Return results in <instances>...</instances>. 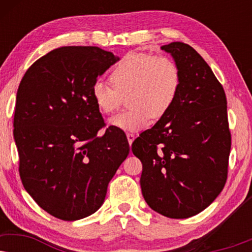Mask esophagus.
<instances>
[{"instance_id": "1", "label": "esophagus", "mask_w": 252, "mask_h": 252, "mask_svg": "<svg viewBox=\"0 0 252 252\" xmlns=\"http://www.w3.org/2000/svg\"><path fill=\"white\" fill-rule=\"evenodd\" d=\"M126 136H127V141H128V143L132 144L134 139H135V135H134L133 133H127Z\"/></svg>"}]
</instances>
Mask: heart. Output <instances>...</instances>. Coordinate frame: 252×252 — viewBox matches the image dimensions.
I'll return each instance as SVG.
<instances>
[{"instance_id":"1","label":"heart","mask_w":252,"mask_h":252,"mask_svg":"<svg viewBox=\"0 0 252 252\" xmlns=\"http://www.w3.org/2000/svg\"><path fill=\"white\" fill-rule=\"evenodd\" d=\"M110 81L113 87L99 81L93 86L96 106L104 115H113L127 96L129 109L112 118L110 124L125 130H139L151 118L166 115L178 96L181 74L171 57L130 53L113 67Z\"/></svg>"}]
</instances>
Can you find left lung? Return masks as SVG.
<instances>
[{
	"label": "left lung",
	"mask_w": 252,
	"mask_h": 252,
	"mask_svg": "<svg viewBox=\"0 0 252 252\" xmlns=\"http://www.w3.org/2000/svg\"><path fill=\"white\" fill-rule=\"evenodd\" d=\"M180 68L173 105L132 144L142 163V195L154 211L168 218L197 215L215 201L228 174L230 130L222 86L189 44L160 47Z\"/></svg>",
	"instance_id": "left-lung-1"
}]
</instances>
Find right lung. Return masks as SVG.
<instances>
[{"label":"right lung","mask_w":252,"mask_h":252,"mask_svg":"<svg viewBox=\"0 0 252 252\" xmlns=\"http://www.w3.org/2000/svg\"><path fill=\"white\" fill-rule=\"evenodd\" d=\"M119 58L98 47H62L31 65L16 97L13 136L24 188L37 205L72 221L97 211L129 154L125 133L110 126L93 86Z\"/></svg>","instance_id":"1"}]
</instances>
